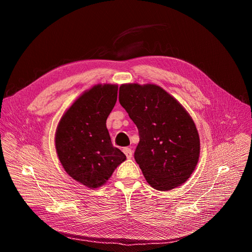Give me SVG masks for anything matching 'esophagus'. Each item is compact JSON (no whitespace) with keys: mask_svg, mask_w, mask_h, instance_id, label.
Masks as SVG:
<instances>
[{"mask_svg":"<svg viewBox=\"0 0 252 252\" xmlns=\"http://www.w3.org/2000/svg\"><path fill=\"white\" fill-rule=\"evenodd\" d=\"M124 153L126 154V158L127 159H131L132 158V156H133V152H132V150L129 149V148H124Z\"/></svg>","mask_w":252,"mask_h":252,"instance_id":"1","label":"esophagus"}]
</instances>
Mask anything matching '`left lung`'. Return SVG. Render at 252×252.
I'll return each instance as SVG.
<instances>
[{
    "mask_svg": "<svg viewBox=\"0 0 252 252\" xmlns=\"http://www.w3.org/2000/svg\"><path fill=\"white\" fill-rule=\"evenodd\" d=\"M119 102L139 132L134 157L145 180L158 190L184 183L200 155L199 134L189 113L156 85L120 86Z\"/></svg>",
    "mask_w": 252,
    "mask_h": 252,
    "instance_id": "left-lung-1",
    "label": "left lung"
}]
</instances>
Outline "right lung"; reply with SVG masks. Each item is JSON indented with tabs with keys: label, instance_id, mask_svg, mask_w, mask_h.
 Listing matches in <instances>:
<instances>
[{
	"label": "right lung",
	"instance_id": "1",
	"mask_svg": "<svg viewBox=\"0 0 252 252\" xmlns=\"http://www.w3.org/2000/svg\"><path fill=\"white\" fill-rule=\"evenodd\" d=\"M118 86L97 85L74 101L62 117L55 147L63 167L90 189L107 182L126 157L113 147L107 118L117 100Z\"/></svg>",
	"mask_w": 252,
	"mask_h": 252
}]
</instances>
